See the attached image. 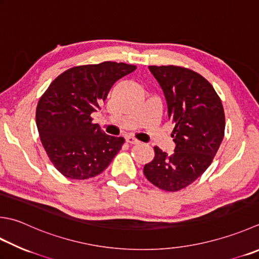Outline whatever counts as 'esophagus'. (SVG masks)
<instances>
[{
  "label": "esophagus",
  "instance_id": "1",
  "mask_svg": "<svg viewBox=\"0 0 259 259\" xmlns=\"http://www.w3.org/2000/svg\"><path fill=\"white\" fill-rule=\"evenodd\" d=\"M125 141L128 144H134V145H137V144H140V141L139 140H137L136 138H134V137H131V136H128L125 138Z\"/></svg>",
  "mask_w": 259,
  "mask_h": 259
}]
</instances>
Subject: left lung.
<instances>
[{
  "label": "left lung",
  "instance_id": "1",
  "mask_svg": "<svg viewBox=\"0 0 259 259\" xmlns=\"http://www.w3.org/2000/svg\"><path fill=\"white\" fill-rule=\"evenodd\" d=\"M163 90L168 119L174 124V154L154 147L155 157L144 167L150 183L176 192L200 177L213 160L225 136V111L207 80L180 66H149Z\"/></svg>",
  "mask_w": 259,
  "mask_h": 259
}]
</instances>
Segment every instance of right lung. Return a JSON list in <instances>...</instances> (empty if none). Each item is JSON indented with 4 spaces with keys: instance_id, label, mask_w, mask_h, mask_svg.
I'll return each instance as SVG.
<instances>
[{
    "instance_id": "right-lung-1",
    "label": "right lung",
    "mask_w": 259,
    "mask_h": 259,
    "mask_svg": "<svg viewBox=\"0 0 259 259\" xmlns=\"http://www.w3.org/2000/svg\"><path fill=\"white\" fill-rule=\"evenodd\" d=\"M136 68L114 62L76 66L56 77L40 98L35 111L40 140L65 177L99 175L119 153L124 139L104 134L91 114L101 109L116 80Z\"/></svg>"
}]
</instances>
